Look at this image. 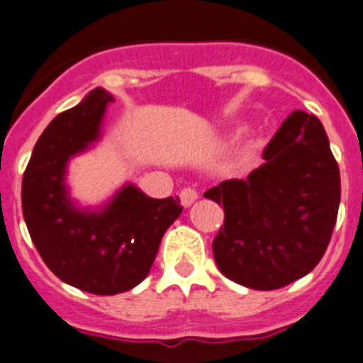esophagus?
I'll return each instance as SVG.
<instances>
[{
    "label": "esophagus",
    "mask_w": 363,
    "mask_h": 363,
    "mask_svg": "<svg viewBox=\"0 0 363 363\" xmlns=\"http://www.w3.org/2000/svg\"><path fill=\"white\" fill-rule=\"evenodd\" d=\"M197 191L194 190V188H184V190H181V203L184 206H191L194 203L197 201Z\"/></svg>",
    "instance_id": "esophagus-1"
}]
</instances>
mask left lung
Instances as JSON below:
<instances>
[{"label": "left lung", "mask_w": 363, "mask_h": 363, "mask_svg": "<svg viewBox=\"0 0 363 363\" xmlns=\"http://www.w3.org/2000/svg\"><path fill=\"white\" fill-rule=\"evenodd\" d=\"M247 179L205 191L223 205L212 243L227 279L252 290H277L308 275L327 251L340 208V169L323 123L294 111Z\"/></svg>", "instance_id": "obj_1"}]
</instances>
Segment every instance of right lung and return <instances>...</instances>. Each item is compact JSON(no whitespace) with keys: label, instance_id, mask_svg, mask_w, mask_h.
Here are the masks:
<instances>
[{"label":"right lung","instance_id":"obj_1","mask_svg":"<svg viewBox=\"0 0 363 363\" xmlns=\"http://www.w3.org/2000/svg\"><path fill=\"white\" fill-rule=\"evenodd\" d=\"M111 94L96 88L51 121L21 181V210L36 251L62 282L96 295L133 290L147 277L181 201L153 199L127 182L99 206H81L66 182L73 157L101 140Z\"/></svg>","mask_w":363,"mask_h":363}]
</instances>
